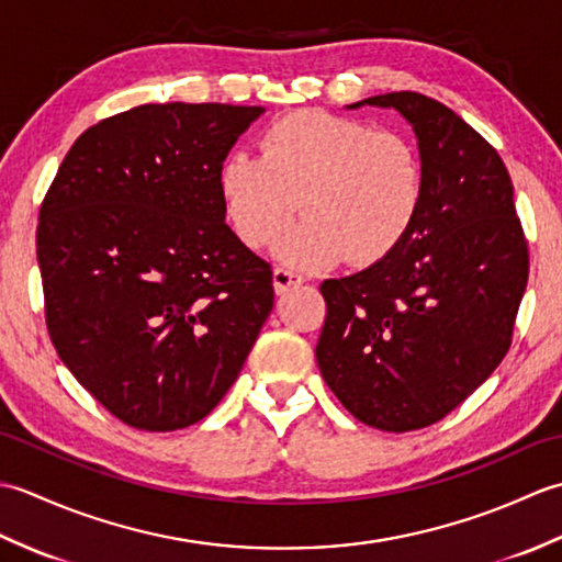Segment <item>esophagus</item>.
<instances>
[{"label":"esophagus","mask_w":562,"mask_h":562,"mask_svg":"<svg viewBox=\"0 0 562 562\" xmlns=\"http://www.w3.org/2000/svg\"><path fill=\"white\" fill-rule=\"evenodd\" d=\"M302 282H304V274L294 272L290 268H274V272H272V288L278 294H284V292L296 288V284H302Z\"/></svg>","instance_id":"1"}]
</instances>
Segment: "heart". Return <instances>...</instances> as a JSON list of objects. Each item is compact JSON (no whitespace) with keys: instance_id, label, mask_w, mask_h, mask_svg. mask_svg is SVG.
Here are the masks:
<instances>
[{"instance_id":"heart-1","label":"heart","mask_w":562,"mask_h":562,"mask_svg":"<svg viewBox=\"0 0 562 562\" xmlns=\"http://www.w3.org/2000/svg\"><path fill=\"white\" fill-rule=\"evenodd\" d=\"M222 195L238 238L280 246L300 268L345 258L374 266L396 250L420 214L425 161L415 142L393 130L324 111H294L272 121L260 157L232 154L222 166Z\"/></svg>"}]
</instances>
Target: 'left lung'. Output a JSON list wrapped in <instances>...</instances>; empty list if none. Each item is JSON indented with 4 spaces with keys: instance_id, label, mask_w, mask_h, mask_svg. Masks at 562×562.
<instances>
[{
    "instance_id": "obj_1",
    "label": "left lung",
    "mask_w": 562,
    "mask_h": 562,
    "mask_svg": "<svg viewBox=\"0 0 562 562\" xmlns=\"http://www.w3.org/2000/svg\"><path fill=\"white\" fill-rule=\"evenodd\" d=\"M364 103L396 109L413 125L425 200L391 256L321 284L326 321L316 360L357 420L411 432L439 423L503 362L527 290L529 246L491 142L417 91Z\"/></svg>"
}]
</instances>
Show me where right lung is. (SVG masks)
<instances>
[{
    "mask_svg": "<svg viewBox=\"0 0 562 562\" xmlns=\"http://www.w3.org/2000/svg\"><path fill=\"white\" fill-rule=\"evenodd\" d=\"M260 105L145 103L77 137L43 198L45 326L117 420L171 432L236 381L272 268L224 222L222 161Z\"/></svg>",
    "mask_w": 562,
    "mask_h": 562,
    "instance_id": "obj_1",
    "label": "right lung"
}]
</instances>
